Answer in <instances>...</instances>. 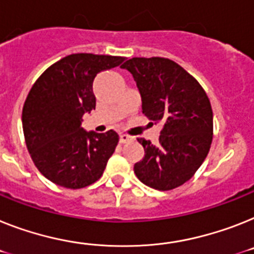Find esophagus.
<instances>
[{"label":"esophagus","instance_id":"esophagus-1","mask_svg":"<svg viewBox=\"0 0 254 254\" xmlns=\"http://www.w3.org/2000/svg\"><path fill=\"white\" fill-rule=\"evenodd\" d=\"M129 140H131V137L129 135V134H125V133L120 134V142H121V143H127V142H129Z\"/></svg>","mask_w":254,"mask_h":254}]
</instances>
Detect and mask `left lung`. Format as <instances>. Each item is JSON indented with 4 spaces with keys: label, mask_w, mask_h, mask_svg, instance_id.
<instances>
[{
    "label": "left lung",
    "mask_w": 254,
    "mask_h": 254,
    "mask_svg": "<svg viewBox=\"0 0 254 254\" xmlns=\"http://www.w3.org/2000/svg\"><path fill=\"white\" fill-rule=\"evenodd\" d=\"M121 68L137 82L144 116L161 125L156 144L138 138L144 157L134 165V173L159 191L182 186L203 164L212 144L209 98L195 77L170 59L131 58Z\"/></svg>",
    "instance_id": "left-lung-1"
}]
</instances>
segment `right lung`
I'll return each instance as SVG.
<instances>
[{"label":"right lung","instance_id":"add662e5","mask_svg":"<svg viewBox=\"0 0 254 254\" xmlns=\"http://www.w3.org/2000/svg\"><path fill=\"white\" fill-rule=\"evenodd\" d=\"M125 58L80 53L62 58L36 80L23 106L27 148L40 173L77 190L97 182L119 143V134L85 131V112L95 110L93 81Z\"/></svg>","mask_w":254,"mask_h":254}]
</instances>
